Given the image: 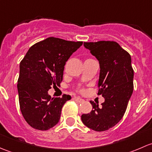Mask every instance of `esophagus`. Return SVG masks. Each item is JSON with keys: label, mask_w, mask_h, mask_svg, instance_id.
<instances>
[{"label": "esophagus", "mask_w": 152, "mask_h": 152, "mask_svg": "<svg viewBox=\"0 0 152 152\" xmlns=\"http://www.w3.org/2000/svg\"><path fill=\"white\" fill-rule=\"evenodd\" d=\"M74 100L76 101V102H77L78 103H82V102H85V100L82 99H81V98L79 97H74Z\"/></svg>", "instance_id": "esophagus-1"}]
</instances>
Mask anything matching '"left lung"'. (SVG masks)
<instances>
[{
  "instance_id": "left-lung-1",
  "label": "left lung",
  "mask_w": 152,
  "mask_h": 152,
  "mask_svg": "<svg viewBox=\"0 0 152 152\" xmlns=\"http://www.w3.org/2000/svg\"><path fill=\"white\" fill-rule=\"evenodd\" d=\"M100 65L98 94L105 99L102 107L90 101L93 109L82 115L86 126L103 132L116 125L123 118L133 92L134 70L131 56L114 41L84 42Z\"/></svg>"
}]
</instances>
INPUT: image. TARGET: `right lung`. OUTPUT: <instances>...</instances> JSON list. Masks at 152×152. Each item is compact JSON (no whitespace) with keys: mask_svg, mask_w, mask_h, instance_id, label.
Wrapping results in <instances>:
<instances>
[{"mask_svg":"<svg viewBox=\"0 0 152 152\" xmlns=\"http://www.w3.org/2000/svg\"><path fill=\"white\" fill-rule=\"evenodd\" d=\"M82 42L48 37L32 45L20 63L18 90L21 113L33 128L48 130L57 124L69 95L51 98L48 91L59 86L67 59Z\"/></svg>","mask_w":152,"mask_h":152,"instance_id":"add662e5","label":"right lung"}]
</instances>
